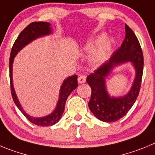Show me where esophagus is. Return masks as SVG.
<instances>
[{"label":"esophagus","instance_id":"1","mask_svg":"<svg viewBox=\"0 0 155 155\" xmlns=\"http://www.w3.org/2000/svg\"><path fill=\"white\" fill-rule=\"evenodd\" d=\"M86 76H79L78 77V83H83L86 82Z\"/></svg>","mask_w":155,"mask_h":155}]
</instances>
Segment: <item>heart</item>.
Wrapping results in <instances>:
<instances>
[{"mask_svg":"<svg viewBox=\"0 0 155 155\" xmlns=\"http://www.w3.org/2000/svg\"><path fill=\"white\" fill-rule=\"evenodd\" d=\"M114 40L110 38H105L104 35H100L97 38L89 41L85 46L86 51H92L96 47L100 45L97 51H95L90 58V62L93 65H100L105 61L108 55L109 52L110 51L114 45Z\"/></svg>","mask_w":155,"mask_h":155,"instance_id":"obj_1","label":"heart"}]
</instances>
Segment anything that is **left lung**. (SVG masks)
Wrapping results in <instances>:
<instances>
[{
    "mask_svg": "<svg viewBox=\"0 0 155 155\" xmlns=\"http://www.w3.org/2000/svg\"><path fill=\"white\" fill-rule=\"evenodd\" d=\"M125 38L121 46L86 79L92 90L89 108L97 119L104 122H114L126 115L140 92L143 76V52L137 38L127 25H125ZM126 61H131L136 72L132 89L124 97H110L106 91L105 77L115 65Z\"/></svg>",
    "mask_w": 155,
    "mask_h": 155,
    "instance_id": "8db88e82",
    "label": "left lung"
}]
</instances>
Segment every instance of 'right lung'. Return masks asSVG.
I'll return each mask as SVG.
<instances>
[{
    "instance_id": "right-lung-1",
    "label": "right lung",
    "mask_w": 155,
    "mask_h": 155,
    "mask_svg": "<svg viewBox=\"0 0 155 155\" xmlns=\"http://www.w3.org/2000/svg\"><path fill=\"white\" fill-rule=\"evenodd\" d=\"M50 25H51L48 22L43 21L32 22V23L29 24L19 34L17 39L15 40L13 47L12 48L9 59L11 92H12V96L14 102L18 107V108L20 110L21 112L30 122H31L34 124L38 125V126L41 127H48L54 125L61 119V117H62L64 110H65V104L68 97L78 86L77 76L74 75V76H69L64 80L63 83L61 86L60 92H59L60 93H59L58 104H57L56 107H55V110L53 112L49 115L46 116V117H32L25 112L16 96L13 86V79H12V65H13L14 58H15V55L18 54V52L21 49H22L25 45H27L31 41H32L33 40L36 39L38 38L51 34V29L50 28Z\"/></svg>"
}]
</instances>
